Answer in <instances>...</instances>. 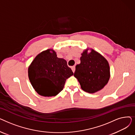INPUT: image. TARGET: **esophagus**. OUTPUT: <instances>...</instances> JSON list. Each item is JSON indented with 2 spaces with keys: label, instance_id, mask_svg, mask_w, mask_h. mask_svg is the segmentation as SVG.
Returning <instances> with one entry per match:
<instances>
[{
  "label": "esophagus",
  "instance_id": "obj_1",
  "mask_svg": "<svg viewBox=\"0 0 135 135\" xmlns=\"http://www.w3.org/2000/svg\"><path fill=\"white\" fill-rule=\"evenodd\" d=\"M72 71H73V73H74V72H75V66H72Z\"/></svg>",
  "mask_w": 135,
  "mask_h": 135
}]
</instances>
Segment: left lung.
I'll return each instance as SVG.
<instances>
[{
    "instance_id": "obj_1",
    "label": "left lung",
    "mask_w": 135,
    "mask_h": 135,
    "mask_svg": "<svg viewBox=\"0 0 135 135\" xmlns=\"http://www.w3.org/2000/svg\"><path fill=\"white\" fill-rule=\"evenodd\" d=\"M81 55L80 63L76 66L74 75L78 80L82 90L93 94L107 84L110 77L109 64L94 50L89 54L85 51Z\"/></svg>"
}]
</instances>
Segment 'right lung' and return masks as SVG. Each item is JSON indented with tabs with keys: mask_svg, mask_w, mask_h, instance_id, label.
<instances>
[{
	"mask_svg": "<svg viewBox=\"0 0 135 135\" xmlns=\"http://www.w3.org/2000/svg\"><path fill=\"white\" fill-rule=\"evenodd\" d=\"M50 50L38 55L28 68V76L37 93L43 96H55L63 90L65 82L73 74L63 59Z\"/></svg>",
	"mask_w": 135,
	"mask_h": 135,
	"instance_id": "add662e5",
	"label": "right lung"
}]
</instances>
